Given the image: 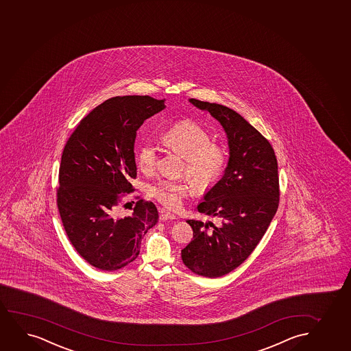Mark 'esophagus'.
I'll return each instance as SVG.
<instances>
[{"mask_svg":"<svg viewBox=\"0 0 351 351\" xmlns=\"http://www.w3.org/2000/svg\"><path fill=\"white\" fill-rule=\"evenodd\" d=\"M160 221L175 220V215H173V214H170V213H160Z\"/></svg>","mask_w":351,"mask_h":351,"instance_id":"34e87169","label":"esophagus"}]
</instances>
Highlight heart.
<instances>
[{
    "label": "heart",
    "instance_id": "heart-1",
    "mask_svg": "<svg viewBox=\"0 0 351 351\" xmlns=\"http://www.w3.org/2000/svg\"><path fill=\"white\" fill-rule=\"evenodd\" d=\"M163 141L171 152L184 158L183 173L188 180H163L150 186V195L170 210H178L183 199L191 193L207 191L223 178L228 165V152L223 145L213 143L212 136L193 121H178L163 134ZM139 168L150 173L156 168L158 150L156 144L145 141L136 154Z\"/></svg>",
    "mask_w": 351,
    "mask_h": 351
}]
</instances>
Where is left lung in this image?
Masks as SVG:
<instances>
[{
    "label": "left lung",
    "instance_id": "1",
    "mask_svg": "<svg viewBox=\"0 0 351 351\" xmlns=\"http://www.w3.org/2000/svg\"><path fill=\"white\" fill-rule=\"evenodd\" d=\"M191 103L223 126L230 160L223 178L197 206L199 213L217 217L219 223L186 221L193 240L182 250V260L195 274L222 277L251 256L277 213V157L269 141L232 108L197 99Z\"/></svg>",
    "mask_w": 351,
    "mask_h": 351
}]
</instances>
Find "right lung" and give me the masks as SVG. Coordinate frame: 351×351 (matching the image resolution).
I'll use <instances>...</instances> for the list:
<instances>
[{
    "label": "right lung",
    "mask_w": 351,
    "mask_h": 351,
    "mask_svg": "<svg viewBox=\"0 0 351 351\" xmlns=\"http://www.w3.org/2000/svg\"><path fill=\"white\" fill-rule=\"evenodd\" d=\"M149 95L113 97L82 118L66 142L57 188L58 210L69 240L95 269L116 271L132 263L158 212L139 199L119 217L137 176L134 141L147 118L165 108Z\"/></svg>",
    "instance_id": "right-lung-1"
}]
</instances>
